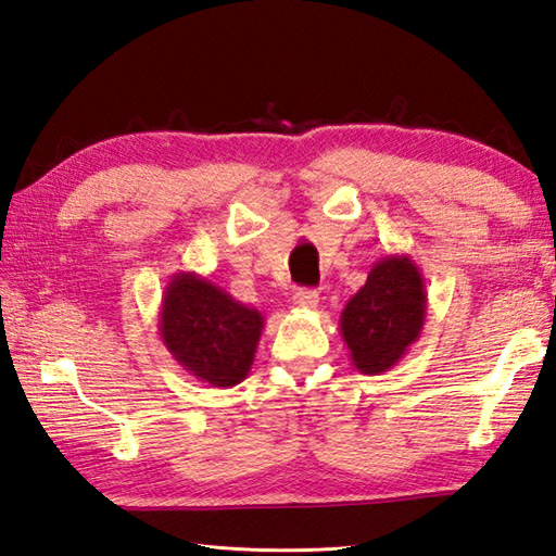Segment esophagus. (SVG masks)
Masks as SVG:
<instances>
[{
  "label": "esophagus",
  "mask_w": 556,
  "mask_h": 556,
  "mask_svg": "<svg viewBox=\"0 0 556 556\" xmlns=\"http://www.w3.org/2000/svg\"><path fill=\"white\" fill-rule=\"evenodd\" d=\"M292 304L298 306V309H316L318 306V292L309 290V288H302L292 294Z\"/></svg>",
  "instance_id": "1"
}]
</instances>
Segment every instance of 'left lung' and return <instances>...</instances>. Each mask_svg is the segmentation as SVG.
<instances>
[{
	"mask_svg": "<svg viewBox=\"0 0 556 556\" xmlns=\"http://www.w3.org/2000/svg\"><path fill=\"white\" fill-rule=\"evenodd\" d=\"M426 312V282L412 256L390 254L376 262L364 288L344 304L340 316L342 340L356 371H390L421 338Z\"/></svg>",
	"mask_w": 556,
	"mask_h": 556,
	"instance_id": "8db88e82",
	"label": "left lung"
}]
</instances>
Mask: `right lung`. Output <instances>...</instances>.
Returning <instances> with one entry per match:
<instances>
[{"instance_id":"right-lung-1","label":"right lung","mask_w":556,"mask_h":556,"mask_svg":"<svg viewBox=\"0 0 556 556\" xmlns=\"http://www.w3.org/2000/svg\"><path fill=\"white\" fill-rule=\"evenodd\" d=\"M264 316L232 300L206 278L170 276L159 312V336L170 356L197 380L232 388L250 376Z\"/></svg>"}]
</instances>
